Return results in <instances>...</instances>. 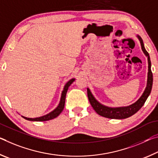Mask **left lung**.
Wrapping results in <instances>:
<instances>
[{
  "label": "left lung",
  "instance_id": "8db88e82",
  "mask_svg": "<svg viewBox=\"0 0 158 158\" xmlns=\"http://www.w3.org/2000/svg\"><path fill=\"white\" fill-rule=\"evenodd\" d=\"M139 40L140 41L141 46V50L144 53V55L148 58V76H147V83L146 87L145 88L143 94L139 97V99L134 102L132 104L127 106H120V107H109L101 103L96 99L94 97L92 93L90 91L89 88H87V97L89 101L90 104L92 105L94 110L101 116L103 117L110 118V119H125L127 118L130 116L137 112L140 108L143 106L144 103L146 102V99H148V96L151 94L152 86V73L151 71V62L150 59L149 54L146 50L144 47V44L143 40L139 35H136Z\"/></svg>",
  "mask_w": 158,
  "mask_h": 158
}]
</instances>
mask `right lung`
Here are the masks:
<instances>
[{"mask_svg": "<svg viewBox=\"0 0 158 158\" xmlns=\"http://www.w3.org/2000/svg\"><path fill=\"white\" fill-rule=\"evenodd\" d=\"M75 78H72L71 80L66 82L64 87V89L61 92V98H60V101H59V103L57 106V107L55 108L52 111H51L50 113H48L47 115H45L43 116H40V117L38 118H27L24 117V116L22 115V118H24V119L29 121H37V122H40V121H47V120H52V119H54L57 117V116L60 114V113L62 112L64 108V105H65V99H66V92L68 91V89L70 85H71L73 82L75 81Z\"/></svg>", "mask_w": 158, "mask_h": 158, "instance_id": "add662e5", "label": "right lung"}]
</instances>
